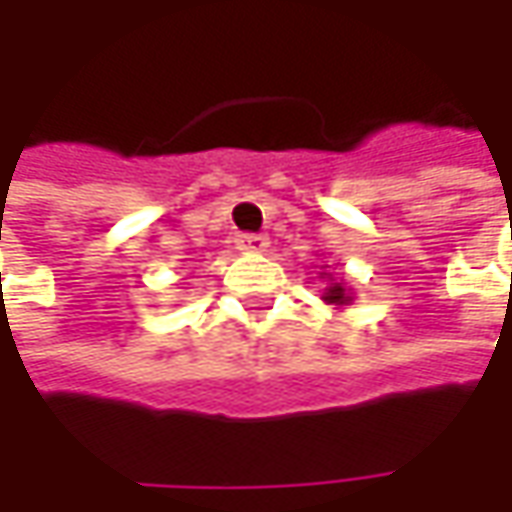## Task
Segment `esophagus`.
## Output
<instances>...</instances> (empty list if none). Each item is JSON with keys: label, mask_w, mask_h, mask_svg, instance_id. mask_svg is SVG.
<instances>
[{"label": "esophagus", "mask_w": 512, "mask_h": 512, "mask_svg": "<svg viewBox=\"0 0 512 512\" xmlns=\"http://www.w3.org/2000/svg\"><path fill=\"white\" fill-rule=\"evenodd\" d=\"M267 245H270L267 236H259V233H242V236L236 239V247H239V250H247V253H262Z\"/></svg>", "instance_id": "esophagus-1"}]
</instances>
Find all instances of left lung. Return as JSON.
<instances>
[{"instance_id": "obj_1", "label": "left lung", "mask_w": 512, "mask_h": 512, "mask_svg": "<svg viewBox=\"0 0 512 512\" xmlns=\"http://www.w3.org/2000/svg\"><path fill=\"white\" fill-rule=\"evenodd\" d=\"M325 302H330V305H347V302H350V296L344 293L342 285H333V287H327Z\"/></svg>"}]
</instances>
